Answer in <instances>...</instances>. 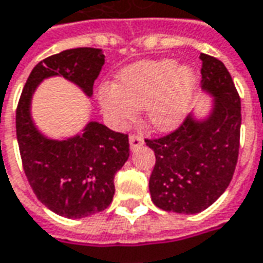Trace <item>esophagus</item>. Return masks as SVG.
<instances>
[{
  "label": "esophagus",
  "instance_id": "obj_1",
  "mask_svg": "<svg viewBox=\"0 0 263 263\" xmlns=\"http://www.w3.org/2000/svg\"><path fill=\"white\" fill-rule=\"evenodd\" d=\"M128 140H130V147H132L133 151H135L136 147H139V146H142V144H143V139L137 135H132L130 137H128Z\"/></svg>",
  "mask_w": 263,
  "mask_h": 263
}]
</instances>
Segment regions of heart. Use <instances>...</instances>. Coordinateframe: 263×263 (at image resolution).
<instances>
[{
	"label": "heart",
	"mask_w": 263,
	"mask_h": 263,
	"mask_svg": "<svg viewBox=\"0 0 263 263\" xmlns=\"http://www.w3.org/2000/svg\"><path fill=\"white\" fill-rule=\"evenodd\" d=\"M197 91V75L174 59L136 62L121 70L114 85L98 94L104 114L116 124L133 121L146 110V121L156 132H172L190 114Z\"/></svg>",
	"instance_id": "heart-1"
}]
</instances>
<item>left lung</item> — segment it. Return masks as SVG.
Segmentation results:
<instances>
[{
  "label": "left lung",
  "instance_id": "left-lung-1",
  "mask_svg": "<svg viewBox=\"0 0 263 263\" xmlns=\"http://www.w3.org/2000/svg\"><path fill=\"white\" fill-rule=\"evenodd\" d=\"M201 88L214 97L207 119L190 114L172 133L146 139L156 156L149 179L153 204L165 211L195 214L209 209L233 178L240 140V97L229 70L201 53Z\"/></svg>",
  "mask_w": 263,
  "mask_h": 263
}]
</instances>
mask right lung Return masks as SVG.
Segmentation results:
<instances>
[{
  "label": "right lung",
  "mask_w": 263,
  "mask_h": 263,
  "mask_svg": "<svg viewBox=\"0 0 263 263\" xmlns=\"http://www.w3.org/2000/svg\"><path fill=\"white\" fill-rule=\"evenodd\" d=\"M104 62L101 49L94 47L46 58L33 68L17 105L15 130L24 174L39 201L63 217H88L110 205L114 177L130 155L128 136L89 121L81 135L66 140L49 139L33 123L31 97L43 79L58 75L91 97Z\"/></svg>",
  "instance_id": "right-lung-1"
}]
</instances>
